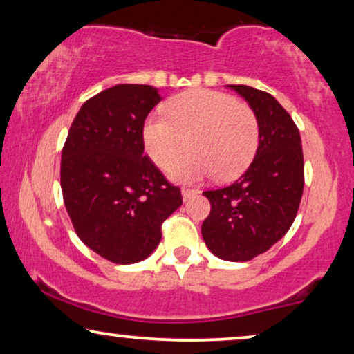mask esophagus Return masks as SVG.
Wrapping results in <instances>:
<instances>
[{"instance_id": "1", "label": "esophagus", "mask_w": 354, "mask_h": 354, "mask_svg": "<svg viewBox=\"0 0 354 354\" xmlns=\"http://www.w3.org/2000/svg\"><path fill=\"white\" fill-rule=\"evenodd\" d=\"M198 193V190H193V188H183L182 190V198L183 201H190L193 196H195Z\"/></svg>"}]
</instances>
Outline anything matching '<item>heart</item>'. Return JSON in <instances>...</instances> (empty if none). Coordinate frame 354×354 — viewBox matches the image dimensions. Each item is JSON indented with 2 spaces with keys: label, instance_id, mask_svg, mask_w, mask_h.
<instances>
[{
  "label": "heart",
  "instance_id": "heart-1",
  "mask_svg": "<svg viewBox=\"0 0 354 354\" xmlns=\"http://www.w3.org/2000/svg\"><path fill=\"white\" fill-rule=\"evenodd\" d=\"M167 115L149 114L142 137L149 159L167 169L186 151L192 153L169 169L171 180L200 182L214 174L230 182L253 161L259 145L254 111L234 96L205 88L183 91L167 103Z\"/></svg>",
  "mask_w": 354,
  "mask_h": 354
}]
</instances>
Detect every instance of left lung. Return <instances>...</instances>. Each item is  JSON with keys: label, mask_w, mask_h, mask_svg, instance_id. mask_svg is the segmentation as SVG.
Here are the masks:
<instances>
[{"label": "left lung", "mask_w": 354, "mask_h": 354, "mask_svg": "<svg viewBox=\"0 0 354 354\" xmlns=\"http://www.w3.org/2000/svg\"><path fill=\"white\" fill-rule=\"evenodd\" d=\"M246 100L259 122L256 156L229 187L203 192L211 212L203 240L217 258L245 263L282 239L297 217L304 187L301 137L293 119L272 95L229 85Z\"/></svg>", "instance_id": "left-lung-1"}]
</instances>
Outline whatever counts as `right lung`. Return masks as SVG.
I'll return each instance as SVG.
<instances>
[{"label":"right lung","mask_w":354,"mask_h":354,"mask_svg":"<svg viewBox=\"0 0 354 354\" xmlns=\"http://www.w3.org/2000/svg\"><path fill=\"white\" fill-rule=\"evenodd\" d=\"M151 85L111 86L85 101L61 156V190L79 239L114 264L147 259L182 195L143 154L142 129L161 101Z\"/></svg>","instance_id":"1"}]
</instances>
